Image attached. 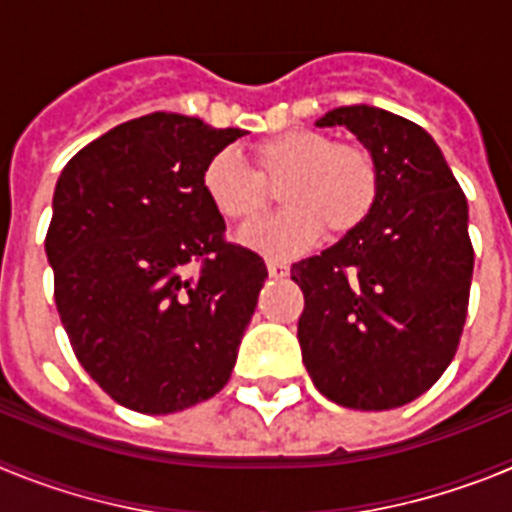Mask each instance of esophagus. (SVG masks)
Wrapping results in <instances>:
<instances>
[{
    "label": "esophagus",
    "instance_id": "34e87169",
    "mask_svg": "<svg viewBox=\"0 0 512 512\" xmlns=\"http://www.w3.org/2000/svg\"><path fill=\"white\" fill-rule=\"evenodd\" d=\"M269 277L271 279L289 277V266L287 264H279V261H269Z\"/></svg>",
    "mask_w": 512,
    "mask_h": 512
}]
</instances>
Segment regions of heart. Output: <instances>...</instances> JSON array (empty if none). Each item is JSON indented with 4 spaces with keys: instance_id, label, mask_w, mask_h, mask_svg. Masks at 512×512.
Returning a JSON list of instances; mask_svg holds the SVG:
<instances>
[{
    "instance_id": "b5f03b06",
    "label": "heart",
    "mask_w": 512,
    "mask_h": 512,
    "mask_svg": "<svg viewBox=\"0 0 512 512\" xmlns=\"http://www.w3.org/2000/svg\"><path fill=\"white\" fill-rule=\"evenodd\" d=\"M248 169L233 151L207 158L200 184L217 215L251 225L266 215L271 189L287 210L271 223L243 230L241 241L269 259H292L328 235L354 233L372 217L382 194V169L361 143L320 130H287L253 143Z\"/></svg>"
}]
</instances>
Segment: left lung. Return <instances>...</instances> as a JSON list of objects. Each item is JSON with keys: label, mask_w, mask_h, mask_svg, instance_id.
I'll use <instances>...</instances> for the list:
<instances>
[{"label": "left lung", "mask_w": 512, "mask_h": 512, "mask_svg": "<svg viewBox=\"0 0 512 512\" xmlns=\"http://www.w3.org/2000/svg\"><path fill=\"white\" fill-rule=\"evenodd\" d=\"M315 125H343L377 156L382 194L359 230L292 266L302 361L336 405L400 408L459 348L474 271L467 197L436 140L405 117L354 104Z\"/></svg>", "instance_id": "1"}]
</instances>
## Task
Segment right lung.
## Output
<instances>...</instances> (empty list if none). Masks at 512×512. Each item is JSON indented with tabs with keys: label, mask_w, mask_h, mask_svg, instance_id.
<instances>
[{
	"label": "right lung",
	"mask_w": 512,
	"mask_h": 512,
	"mask_svg": "<svg viewBox=\"0 0 512 512\" xmlns=\"http://www.w3.org/2000/svg\"><path fill=\"white\" fill-rule=\"evenodd\" d=\"M241 135L151 112L58 176L45 235L58 315L89 377L135 413L200 405L233 372L269 271L225 238L200 176Z\"/></svg>",
	"instance_id": "right-lung-1"
}]
</instances>
